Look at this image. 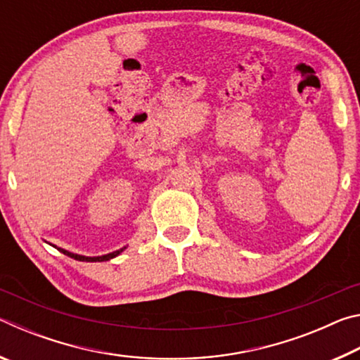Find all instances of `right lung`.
<instances>
[{
	"mask_svg": "<svg viewBox=\"0 0 360 360\" xmlns=\"http://www.w3.org/2000/svg\"><path fill=\"white\" fill-rule=\"evenodd\" d=\"M57 248V246H56ZM60 252H63L65 255H68V257H71V259H75V260H81V262H105V260H109V259H114L115 255H119L122 251H124L125 248H122L120 251H114V252H111V254H106V255H100V257H85V255H79V254H72V252H68V251H65V249H62V248H57Z\"/></svg>",
	"mask_w": 360,
	"mask_h": 360,
	"instance_id": "obj_1",
	"label": "right lung"
}]
</instances>
